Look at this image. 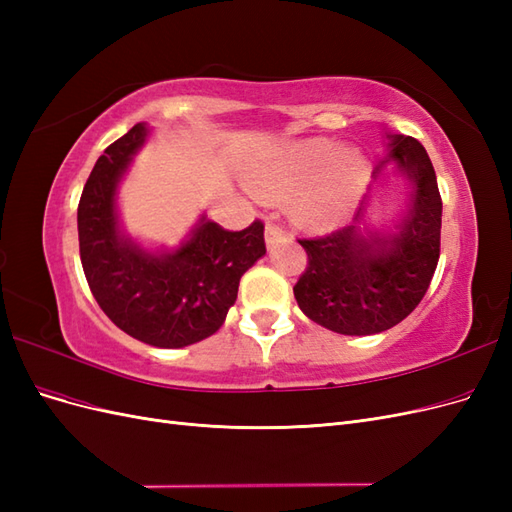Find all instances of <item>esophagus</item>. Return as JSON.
Returning a JSON list of instances; mask_svg holds the SVG:
<instances>
[{
	"label": "esophagus",
	"mask_w": 512,
	"mask_h": 512,
	"mask_svg": "<svg viewBox=\"0 0 512 512\" xmlns=\"http://www.w3.org/2000/svg\"><path fill=\"white\" fill-rule=\"evenodd\" d=\"M265 241H267L269 247H275V245L284 243L286 241V230L282 226L269 222L267 228H265Z\"/></svg>",
	"instance_id": "obj_1"
}]
</instances>
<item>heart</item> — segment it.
I'll list each match as a JSON object with an SVG mask.
<instances>
[{"label": "heart", "mask_w": 512, "mask_h": 512, "mask_svg": "<svg viewBox=\"0 0 512 512\" xmlns=\"http://www.w3.org/2000/svg\"><path fill=\"white\" fill-rule=\"evenodd\" d=\"M367 181L369 162L361 151L318 138L284 149L256 170L250 185L269 200L299 194L292 218L309 228H331L356 209Z\"/></svg>", "instance_id": "b5f03b06"}]
</instances>
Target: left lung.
<instances>
[{"mask_svg":"<svg viewBox=\"0 0 512 512\" xmlns=\"http://www.w3.org/2000/svg\"><path fill=\"white\" fill-rule=\"evenodd\" d=\"M389 160L412 183L406 220L391 239L363 237L356 224L297 239L307 267L294 284L301 312L342 335L395 327L421 303L440 258L442 198L425 147L395 136ZM359 222V215L356 220Z\"/></svg>","mask_w":512,"mask_h":512,"instance_id":"1","label":"left lung"}]
</instances>
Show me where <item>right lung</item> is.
<instances>
[{
	"label": "right lung",
	"mask_w": 512,
	"mask_h": 512,
	"mask_svg": "<svg viewBox=\"0 0 512 512\" xmlns=\"http://www.w3.org/2000/svg\"><path fill=\"white\" fill-rule=\"evenodd\" d=\"M136 126L104 149L79 200V250L102 312L138 342L183 348L213 335L237 301L241 275L265 256V224L224 230L200 222L173 254H147L119 235L115 192L145 143Z\"/></svg>",
	"instance_id": "right-lung-1"
}]
</instances>
